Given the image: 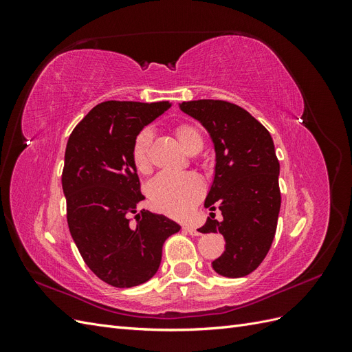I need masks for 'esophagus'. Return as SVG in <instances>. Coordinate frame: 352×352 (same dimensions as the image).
I'll use <instances>...</instances> for the list:
<instances>
[{"mask_svg":"<svg viewBox=\"0 0 352 352\" xmlns=\"http://www.w3.org/2000/svg\"><path fill=\"white\" fill-rule=\"evenodd\" d=\"M185 230L189 233V235H194V236H198V235H201V232H199L197 228L190 226V225H186V226H185Z\"/></svg>","mask_w":352,"mask_h":352,"instance_id":"34e87169","label":"esophagus"}]
</instances>
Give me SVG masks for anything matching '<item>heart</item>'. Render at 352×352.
Masks as SVG:
<instances>
[{
    "mask_svg": "<svg viewBox=\"0 0 352 352\" xmlns=\"http://www.w3.org/2000/svg\"><path fill=\"white\" fill-rule=\"evenodd\" d=\"M176 136L180 146L186 153H192L197 148L202 146V135L192 124H180L176 127ZM151 144V132L145 129L136 136L132 160L135 168L140 173H148L151 170L148 150ZM148 194L155 208L166 212L168 216H184L192 208L204 194L201 179L194 173L184 175H158L148 188Z\"/></svg>",
    "mask_w": 352,
    "mask_h": 352,
    "instance_id": "b5f03b06",
    "label": "heart"
}]
</instances>
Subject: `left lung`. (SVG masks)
Listing matches in <instances>:
<instances>
[{
  "label": "left lung",
  "instance_id": "1",
  "mask_svg": "<svg viewBox=\"0 0 352 352\" xmlns=\"http://www.w3.org/2000/svg\"><path fill=\"white\" fill-rule=\"evenodd\" d=\"M210 133L216 151L214 179L204 206L201 233H221L226 250L211 263L225 278H242L267 255L280 210L279 160L269 131L236 104L198 100L179 104Z\"/></svg>",
  "mask_w": 352,
  "mask_h": 352
}]
</instances>
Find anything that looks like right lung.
<instances>
[{
  "instance_id": "obj_1",
  "label": "right lung",
  "mask_w": 352,
  "mask_h": 352,
  "mask_svg": "<svg viewBox=\"0 0 352 352\" xmlns=\"http://www.w3.org/2000/svg\"><path fill=\"white\" fill-rule=\"evenodd\" d=\"M172 107L168 101H105L69 136L61 185L72 238L88 267L116 287L150 280L176 221L148 210L132 160L136 136ZM135 214L134 221L130 216Z\"/></svg>"
}]
</instances>
